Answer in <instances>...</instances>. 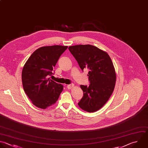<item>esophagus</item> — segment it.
Segmentation results:
<instances>
[{
	"instance_id": "34e87169",
	"label": "esophagus",
	"mask_w": 148,
	"mask_h": 148,
	"mask_svg": "<svg viewBox=\"0 0 148 148\" xmlns=\"http://www.w3.org/2000/svg\"><path fill=\"white\" fill-rule=\"evenodd\" d=\"M74 84H68V85H67V88H69V89H71V88H73V87H74Z\"/></svg>"
}]
</instances>
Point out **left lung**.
Returning <instances> with one entry per match:
<instances>
[{
    "label": "left lung",
    "instance_id": "left-lung-1",
    "mask_svg": "<svg viewBox=\"0 0 148 148\" xmlns=\"http://www.w3.org/2000/svg\"><path fill=\"white\" fill-rule=\"evenodd\" d=\"M70 52L82 70L87 69L89 86L80 85L83 97L78 103L87 112L100 109L110 97L115 87L116 74L108 54L90 45L69 46Z\"/></svg>",
    "mask_w": 148,
    "mask_h": 148
}]
</instances>
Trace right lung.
I'll return each mask as SVG.
<instances>
[{"label":"right lung","mask_w":148,"mask_h":148,"mask_svg":"<svg viewBox=\"0 0 148 148\" xmlns=\"http://www.w3.org/2000/svg\"><path fill=\"white\" fill-rule=\"evenodd\" d=\"M68 46L54 45L38 49L28 59L22 71L24 91L36 107L45 109L56 103L63 85L50 79L61 54Z\"/></svg>","instance_id":"right-lung-1"}]
</instances>
